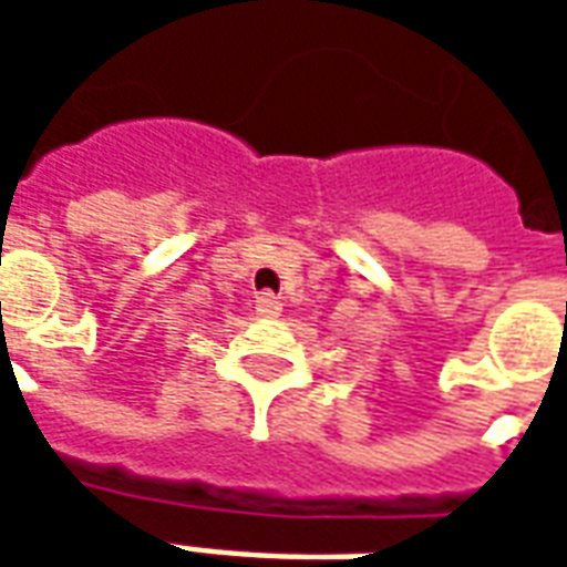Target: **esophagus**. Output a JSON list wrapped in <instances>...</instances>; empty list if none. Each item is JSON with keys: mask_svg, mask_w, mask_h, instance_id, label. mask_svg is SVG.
Wrapping results in <instances>:
<instances>
[{"mask_svg": "<svg viewBox=\"0 0 567 567\" xmlns=\"http://www.w3.org/2000/svg\"><path fill=\"white\" fill-rule=\"evenodd\" d=\"M279 309H282V300L272 295V291H260L255 297V312L258 316H279Z\"/></svg>", "mask_w": 567, "mask_h": 567, "instance_id": "34e87169", "label": "esophagus"}]
</instances>
